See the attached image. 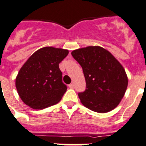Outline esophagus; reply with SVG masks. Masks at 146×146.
<instances>
[{"label": "esophagus", "mask_w": 146, "mask_h": 146, "mask_svg": "<svg viewBox=\"0 0 146 146\" xmlns=\"http://www.w3.org/2000/svg\"><path fill=\"white\" fill-rule=\"evenodd\" d=\"M68 87H69V88L73 89V87H74V84H69V85H68Z\"/></svg>", "instance_id": "34e87169"}]
</instances>
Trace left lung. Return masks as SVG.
I'll use <instances>...</instances> for the list:
<instances>
[{
    "instance_id": "obj_1",
    "label": "left lung",
    "mask_w": 146,
    "mask_h": 146,
    "mask_svg": "<svg viewBox=\"0 0 146 146\" xmlns=\"http://www.w3.org/2000/svg\"><path fill=\"white\" fill-rule=\"evenodd\" d=\"M71 54L82 66L85 77V91L78 93L82 104L99 113L117 107L128 86L127 75L122 64L100 46L78 48Z\"/></svg>"
}]
</instances>
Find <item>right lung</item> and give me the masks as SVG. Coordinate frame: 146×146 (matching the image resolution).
<instances>
[{
    "label": "right lung",
    "instance_id": "right-lung-1",
    "mask_svg": "<svg viewBox=\"0 0 146 146\" xmlns=\"http://www.w3.org/2000/svg\"><path fill=\"white\" fill-rule=\"evenodd\" d=\"M68 50L44 47L35 51L24 63L16 77L15 86L24 103L35 110L57 104L67 90L59 64Z\"/></svg>",
    "mask_w": 146,
    "mask_h": 146
}]
</instances>
